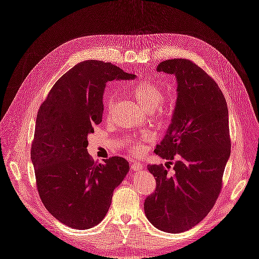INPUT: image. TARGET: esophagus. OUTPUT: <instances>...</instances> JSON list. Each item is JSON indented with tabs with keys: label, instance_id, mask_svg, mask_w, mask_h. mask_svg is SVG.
Returning a JSON list of instances; mask_svg holds the SVG:
<instances>
[{
	"label": "esophagus",
	"instance_id": "34e87169",
	"mask_svg": "<svg viewBox=\"0 0 259 259\" xmlns=\"http://www.w3.org/2000/svg\"><path fill=\"white\" fill-rule=\"evenodd\" d=\"M143 168V164L140 162H134L132 163V169L133 170H140Z\"/></svg>",
	"mask_w": 259,
	"mask_h": 259
}]
</instances>
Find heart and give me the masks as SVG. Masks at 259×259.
I'll list each match as a JSON object with an SVG mask.
<instances>
[{"mask_svg": "<svg viewBox=\"0 0 259 259\" xmlns=\"http://www.w3.org/2000/svg\"><path fill=\"white\" fill-rule=\"evenodd\" d=\"M131 93L133 97L136 99L140 107L144 108L147 111H154L158 116H163L165 114V110L163 108V99L164 93L163 90L159 85H156L152 82H143L136 85H133L131 88ZM112 105V98L108 97L105 100V110L109 111ZM146 137H142L134 143L131 144V150L133 153L137 155L143 154L146 149Z\"/></svg>", "mask_w": 259, "mask_h": 259, "instance_id": "obj_1", "label": "heart"}]
</instances>
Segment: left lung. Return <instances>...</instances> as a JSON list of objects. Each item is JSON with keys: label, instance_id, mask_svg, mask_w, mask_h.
I'll list each match as a JSON object with an SVG mask.
<instances>
[{"label": "left lung", "instance_id": "obj_1", "mask_svg": "<svg viewBox=\"0 0 259 259\" xmlns=\"http://www.w3.org/2000/svg\"><path fill=\"white\" fill-rule=\"evenodd\" d=\"M156 70L175 75L177 100L171 123L154 152L177 161L174 175L162 165H148L156 188L144 209L155 228L179 233L209 213L222 190L231 149L228 107L216 82L192 61L168 59Z\"/></svg>", "mask_w": 259, "mask_h": 259}]
</instances>
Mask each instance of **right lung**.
I'll return each instance as SVG.
<instances>
[{
    "label": "right lung",
    "mask_w": 259,
    "mask_h": 259,
    "mask_svg": "<svg viewBox=\"0 0 259 259\" xmlns=\"http://www.w3.org/2000/svg\"><path fill=\"white\" fill-rule=\"evenodd\" d=\"M134 77L110 62L82 61L54 84L38 109L31 147L37 191L46 209L70 228L90 229L103 221L128 173L124 158L97 163L86 148L103 120L106 83Z\"/></svg>",
    "instance_id": "1"
}]
</instances>
